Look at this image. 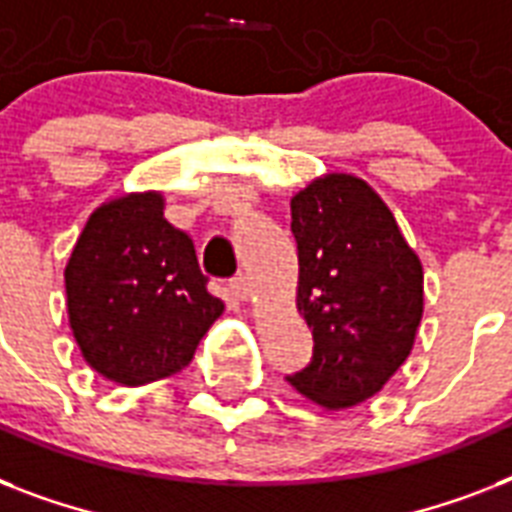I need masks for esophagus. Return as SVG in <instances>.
<instances>
[{
	"mask_svg": "<svg viewBox=\"0 0 512 512\" xmlns=\"http://www.w3.org/2000/svg\"><path fill=\"white\" fill-rule=\"evenodd\" d=\"M231 292L239 300H249L252 297V281H249V276H244V273H239V276H233L231 279Z\"/></svg>",
	"mask_w": 512,
	"mask_h": 512,
	"instance_id": "34e87169",
	"label": "esophagus"
}]
</instances>
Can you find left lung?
Masks as SVG:
<instances>
[{
	"label": "left lung",
	"mask_w": 512,
	"mask_h": 512,
	"mask_svg": "<svg viewBox=\"0 0 512 512\" xmlns=\"http://www.w3.org/2000/svg\"><path fill=\"white\" fill-rule=\"evenodd\" d=\"M297 311L311 364L287 380L327 409L356 406L396 374L422 319V265L377 193L353 175L313 180L292 199Z\"/></svg>",
	"instance_id": "obj_1"
}]
</instances>
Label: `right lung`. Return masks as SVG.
I'll use <instances>...</instances> for the list:
<instances>
[{
	"label": "right lung",
	"instance_id": "right-lung-1",
	"mask_svg": "<svg viewBox=\"0 0 512 512\" xmlns=\"http://www.w3.org/2000/svg\"><path fill=\"white\" fill-rule=\"evenodd\" d=\"M207 281L159 193L95 209L66 265L68 321L87 364L122 385L180 372L223 313Z\"/></svg>",
	"mask_w": 512,
	"mask_h": 512
}]
</instances>
